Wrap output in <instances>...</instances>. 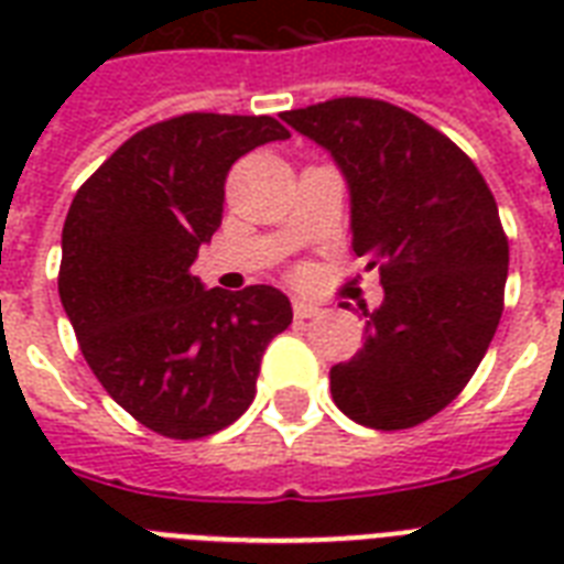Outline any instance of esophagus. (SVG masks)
<instances>
[{
	"label": "esophagus",
	"mask_w": 564,
	"mask_h": 564,
	"mask_svg": "<svg viewBox=\"0 0 564 564\" xmlns=\"http://www.w3.org/2000/svg\"><path fill=\"white\" fill-rule=\"evenodd\" d=\"M292 313H295V318H313L318 316V307L307 304V301H292Z\"/></svg>",
	"instance_id": "34e87169"
}]
</instances>
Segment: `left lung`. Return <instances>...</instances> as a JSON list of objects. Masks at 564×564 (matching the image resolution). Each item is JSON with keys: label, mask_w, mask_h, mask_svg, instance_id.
Listing matches in <instances>:
<instances>
[{"label": "left lung", "mask_w": 564, "mask_h": 564, "mask_svg": "<svg viewBox=\"0 0 564 564\" xmlns=\"http://www.w3.org/2000/svg\"><path fill=\"white\" fill-rule=\"evenodd\" d=\"M351 189V248L380 272L366 343L330 369L336 406L362 427L406 430L471 380L503 313L509 239L489 184L459 145L410 110L345 96L286 110Z\"/></svg>", "instance_id": "obj_1"}]
</instances>
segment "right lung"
<instances>
[{
  "instance_id": "obj_1",
  "label": "right lung",
  "mask_w": 564,
  "mask_h": 564,
  "mask_svg": "<svg viewBox=\"0 0 564 564\" xmlns=\"http://www.w3.org/2000/svg\"><path fill=\"white\" fill-rule=\"evenodd\" d=\"M286 137L272 117L163 119L119 145L69 204L61 304L105 392L161 436L234 424L254 401L265 345L290 327L281 290H204L189 272L221 225L230 166Z\"/></svg>"
}]
</instances>
